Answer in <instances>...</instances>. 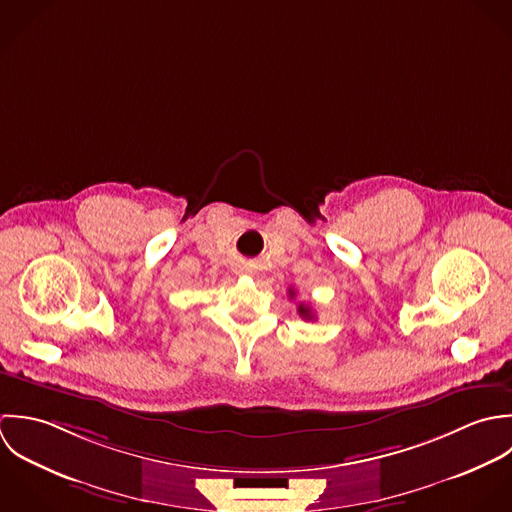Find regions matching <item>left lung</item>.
Returning <instances> with one entry per match:
<instances>
[{"instance_id": "left-lung-1", "label": "left lung", "mask_w": 512, "mask_h": 512, "mask_svg": "<svg viewBox=\"0 0 512 512\" xmlns=\"http://www.w3.org/2000/svg\"><path fill=\"white\" fill-rule=\"evenodd\" d=\"M289 297H291V299L295 297V289H289ZM297 312H299V316H303L305 320H312V318H314V312H312V308H310V305H305V303H299Z\"/></svg>"}]
</instances>
